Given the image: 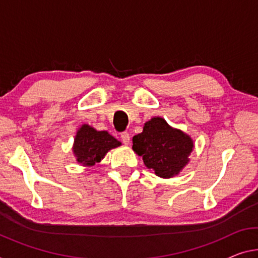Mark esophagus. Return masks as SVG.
<instances>
[{
	"mask_svg": "<svg viewBox=\"0 0 258 258\" xmlns=\"http://www.w3.org/2000/svg\"><path fill=\"white\" fill-rule=\"evenodd\" d=\"M121 140H122V142L124 143L125 145H128L129 143H130V135L126 133V132L121 133Z\"/></svg>",
	"mask_w": 258,
	"mask_h": 258,
	"instance_id": "obj_1",
	"label": "esophagus"
}]
</instances>
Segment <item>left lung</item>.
<instances>
[{"instance_id":"1","label":"left lung","mask_w":258,"mask_h":258,"mask_svg":"<svg viewBox=\"0 0 258 258\" xmlns=\"http://www.w3.org/2000/svg\"><path fill=\"white\" fill-rule=\"evenodd\" d=\"M192 148L191 138L181 130L170 128L161 117L146 122L143 133L133 138L134 151L160 177L176 175L188 162Z\"/></svg>"}]
</instances>
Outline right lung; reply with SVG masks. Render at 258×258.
<instances>
[{"label":"right lung","mask_w":258,"mask_h":258,"mask_svg":"<svg viewBox=\"0 0 258 258\" xmlns=\"http://www.w3.org/2000/svg\"><path fill=\"white\" fill-rule=\"evenodd\" d=\"M121 143L107 132H97L88 124L82 125L75 138L74 153L77 161L85 166H93L100 161L110 149L120 146Z\"/></svg>","instance_id":"right-lung-1"}]
</instances>
